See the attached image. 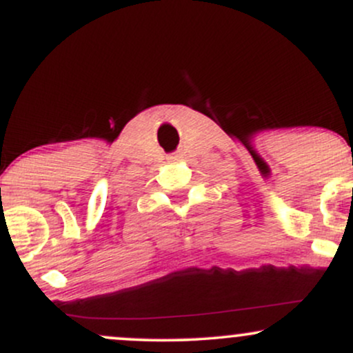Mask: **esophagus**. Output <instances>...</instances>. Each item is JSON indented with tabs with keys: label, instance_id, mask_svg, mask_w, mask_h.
I'll list each match as a JSON object with an SVG mask.
<instances>
[{
	"label": "esophagus",
	"instance_id": "34e87169",
	"mask_svg": "<svg viewBox=\"0 0 353 353\" xmlns=\"http://www.w3.org/2000/svg\"><path fill=\"white\" fill-rule=\"evenodd\" d=\"M179 157H181V156H179V154H171V156H169V157H168V159H169V161H171V163H176V161H179Z\"/></svg>",
	"mask_w": 353,
	"mask_h": 353
}]
</instances>
